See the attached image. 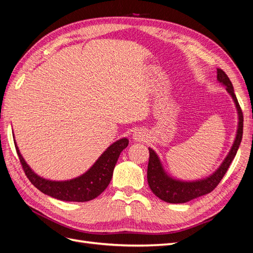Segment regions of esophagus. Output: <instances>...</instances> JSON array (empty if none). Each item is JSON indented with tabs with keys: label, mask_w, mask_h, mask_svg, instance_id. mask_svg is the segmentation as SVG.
<instances>
[{
	"label": "esophagus",
	"mask_w": 253,
	"mask_h": 253,
	"mask_svg": "<svg viewBox=\"0 0 253 253\" xmlns=\"http://www.w3.org/2000/svg\"><path fill=\"white\" fill-rule=\"evenodd\" d=\"M132 137L135 142H142L145 140V132L142 128H136Z\"/></svg>",
	"instance_id": "obj_1"
}]
</instances>
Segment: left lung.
<instances>
[{
    "instance_id": "left-lung-1",
    "label": "left lung",
    "mask_w": 253,
    "mask_h": 253,
    "mask_svg": "<svg viewBox=\"0 0 253 253\" xmlns=\"http://www.w3.org/2000/svg\"><path fill=\"white\" fill-rule=\"evenodd\" d=\"M217 81L226 86L228 94L233 99L237 111V117H239V125H237L236 135L232 147L224 159V162L220 164L215 172H213L206 178L191 181L180 180L170 176L166 172L157 153L153 149L149 148L150 159L148 165V182L152 192L164 202L170 204H183L192 201L196 197L210 193L211 191L216 188L221 178L224 177L229 166L231 165L232 160L236 155L237 150H239L243 137L244 121L241 106L234 94L233 85L230 79L228 78L225 72L219 70V68L217 70Z\"/></svg>"
}]
</instances>
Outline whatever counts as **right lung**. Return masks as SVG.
I'll list each match as a JSON object with an SVG mask.
<instances>
[{
  "label": "right lung",
  "mask_w": 253,
  "mask_h": 253,
  "mask_svg": "<svg viewBox=\"0 0 253 253\" xmlns=\"http://www.w3.org/2000/svg\"><path fill=\"white\" fill-rule=\"evenodd\" d=\"M128 144L127 138H121L112 143L89 169L78 177L70 180H49L36 174L21 155L14 140L20 163L27 178L42 193L64 202H88L100 195L109 186L114 168L117 164L120 153Z\"/></svg>",
  "instance_id": "1"
}]
</instances>
